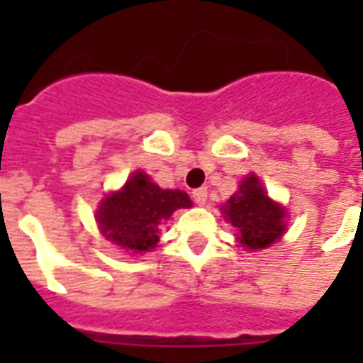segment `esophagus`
Instances as JSON below:
<instances>
[{"label": "esophagus", "mask_w": 363, "mask_h": 363, "mask_svg": "<svg viewBox=\"0 0 363 363\" xmlns=\"http://www.w3.org/2000/svg\"><path fill=\"white\" fill-rule=\"evenodd\" d=\"M192 198L198 206H204L206 200H208V189H196L192 192Z\"/></svg>", "instance_id": "34e87169"}]
</instances>
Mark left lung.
I'll return each mask as SVG.
<instances>
[{"label": "left lung", "instance_id": "left-lung-1", "mask_svg": "<svg viewBox=\"0 0 363 363\" xmlns=\"http://www.w3.org/2000/svg\"><path fill=\"white\" fill-rule=\"evenodd\" d=\"M221 212L235 228L237 241L249 251L267 249L286 231V210L264 192L257 174L245 177Z\"/></svg>", "mask_w": 363, "mask_h": 363}]
</instances>
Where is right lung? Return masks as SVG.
Instances as JSON below:
<instances>
[{"mask_svg":"<svg viewBox=\"0 0 363 363\" xmlns=\"http://www.w3.org/2000/svg\"><path fill=\"white\" fill-rule=\"evenodd\" d=\"M192 202L182 190L161 189L142 171H135L118 192L103 198L96 210L99 229L108 241L130 252H147L159 241V225L179 208Z\"/></svg>","mask_w":363,"mask_h":363,"instance_id":"right-lung-1","label":"right lung"}]
</instances>
